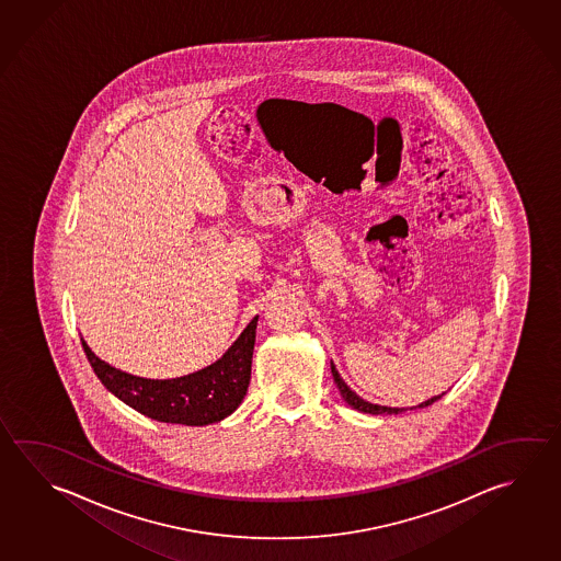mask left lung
<instances>
[{"mask_svg": "<svg viewBox=\"0 0 561 561\" xmlns=\"http://www.w3.org/2000/svg\"><path fill=\"white\" fill-rule=\"evenodd\" d=\"M332 367V376H334V381H336L337 389H340V396L344 398L347 405L350 408L357 409V411H364V413H371V415H399V413H403V411H408V409H399V408H386V405H374V403H369L366 399L359 398L356 396V391H352V389L347 388L346 381L340 377L337 374L336 366L334 364H330ZM445 393H440V396H435V398L427 399V401H423V403H419L417 408L411 409H423L428 408L431 403H435L438 399L443 398Z\"/></svg>", "mask_w": 561, "mask_h": 561, "instance_id": "left-lung-1", "label": "left lung"}]
</instances>
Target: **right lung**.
<instances>
[{
  "label": "right lung",
  "mask_w": 561,
  "mask_h": 561,
  "mask_svg": "<svg viewBox=\"0 0 561 561\" xmlns=\"http://www.w3.org/2000/svg\"><path fill=\"white\" fill-rule=\"evenodd\" d=\"M256 320L253 318L233 346L211 366L173 379H146L126 374L102 362L82 340V350L102 386L146 417L162 423L204 427L229 417L241 405L255 350Z\"/></svg>",
  "instance_id": "right-lung-1"
}]
</instances>
